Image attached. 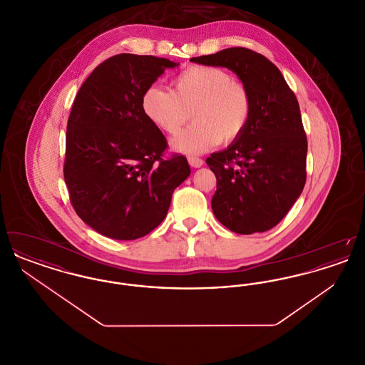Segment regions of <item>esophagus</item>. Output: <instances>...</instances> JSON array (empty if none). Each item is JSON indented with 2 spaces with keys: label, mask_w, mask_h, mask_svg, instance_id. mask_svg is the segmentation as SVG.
Segmentation results:
<instances>
[{
  "label": "esophagus",
  "mask_w": 365,
  "mask_h": 365,
  "mask_svg": "<svg viewBox=\"0 0 365 365\" xmlns=\"http://www.w3.org/2000/svg\"><path fill=\"white\" fill-rule=\"evenodd\" d=\"M187 161L190 164L192 168H200L204 165V160L200 158V157L189 156L187 157Z\"/></svg>",
  "instance_id": "esophagus-1"
}]
</instances>
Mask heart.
<instances>
[{
  "mask_svg": "<svg viewBox=\"0 0 365 365\" xmlns=\"http://www.w3.org/2000/svg\"><path fill=\"white\" fill-rule=\"evenodd\" d=\"M142 109L150 122L167 134H176L191 118L194 123L173 139L176 152L204 153L220 140L238 138L252 113V98L242 83L217 67L192 66L179 72L171 91L149 87Z\"/></svg>",
  "mask_w": 365,
  "mask_h": 365,
  "instance_id": "obj_1",
  "label": "heart"
}]
</instances>
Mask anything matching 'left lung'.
<instances>
[{
    "mask_svg": "<svg viewBox=\"0 0 365 365\" xmlns=\"http://www.w3.org/2000/svg\"><path fill=\"white\" fill-rule=\"evenodd\" d=\"M190 61L232 71L252 98L245 131L207 158L217 180L212 210L237 234L271 230L293 207L307 180L308 142L294 93L275 64L246 48Z\"/></svg>",
    "mask_w": 365,
    "mask_h": 365,
    "instance_id": "left-lung-1",
    "label": "left lung"
}]
</instances>
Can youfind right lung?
Listing matches in <instances>:
<instances>
[{
    "label": "right lung",
    "instance_id": "1",
    "mask_svg": "<svg viewBox=\"0 0 365 365\" xmlns=\"http://www.w3.org/2000/svg\"><path fill=\"white\" fill-rule=\"evenodd\" d=\"M179 63L122 53L101 63L71 109L64 179L78 216L101 235L133 241L167 216L190 175L185 156L161 158L167 140L142 109V96Z\"/></svg>",
    "mask_w": 365,
    "mask_h": 365
}]
</instances>
